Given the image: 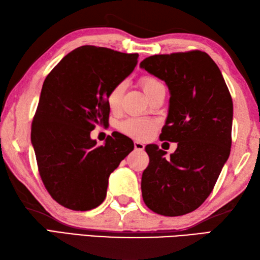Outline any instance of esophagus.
<instances>
[{
    "label": "esophagus",
    "mask_w": 260,
    "mask_h": 260,
    "mask_svg": "<svg viewBox=\"0 0 260 260\" xmlns=\"http://www.w3.org/2000/svg\"><path fill=\"white\" fill-rule=\"evenodd\" d=\"M134 148H135V151H143L145 148V145L143 144V143H141V142H134Z\"/></svg>",
    "instance_id": "34e87169"
}]
</instances>
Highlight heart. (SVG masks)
I'll use <instances>...</instances> for the list:
<instances>
[{"mask_svg": "<svg viewBox=\"0 0 260 260\" xmlns=\"http://www.w3.org/2000/svg\"><path fill=\"white\" fill-rule=\"evenodd\" d=\"M141 85L143 90L148 96L151 92H153L156 88L163 86V84L159 80H157L155 77L152 76H144L141 79ZM126 88V84L124 81L118 82L115 85L112 89L107 93V105L112 112H118L121 105V99ZM156 128V121L148 118L143 117H131L121 121L118 125V129L121 133L133 137L135 140H146L150 137L153 132Z\"/></svg>", "mask_w": 260, "mask_h": 260, "instance_id": "b5f03b06", "label": "heart"}]
</instances>
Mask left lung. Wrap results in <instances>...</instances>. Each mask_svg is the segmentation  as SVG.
I'll return each instance as SVG.
<instances>
[{
    "label": "left lung",
    "instance_id": "obj_1",
    "mask_svg": "<svg viewBox=\"0 0 260 260\" xmlns=\"http://www.w3.org/2000/svg\"><path fill=\"white\" fill-rule=\"evenodd\" d=\"M140 66L169 87L159 139L178 143L169 159L157 145L145 147L150 163L142 175L143 200L158 214H186L206 201L229 157L233 99L221 71L203 51L155 54Z\"/></svg>",
    "mask_w": 260,
    "mask_h": 260
}]
</instances>
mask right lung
Segmentation results:
<instances>
[{"label":"right lung","mask_w":260,"mask_h":260,"mask_svg":"<svg viewBox=\"0 0 260 260\" xmlns=\"http://www.w3.org/2000/svg\"><path fill=\"white\" fill-rule=\"evenodd\" d=\"M137 53L82 46L63 57L43 82L31 126L39 174L62 207L87 211L106 198L108 178L133 151L118 132L97 146L96 125L108 123L107 93L137 64Z\"/></svg>","instance_id":"right-lung-1"}]
</instances>
